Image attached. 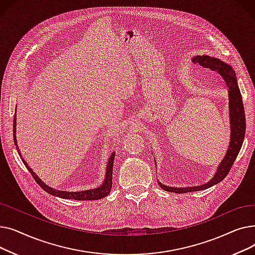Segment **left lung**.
<instances>
[{"label": "left lung", "instance_id": "1", "mask_svg": "<svg viewBox=\"0 0 255 255\" xmlns=\"http://www.w3.org/2000/svg\"><path fill=\"white\" fill-rule=\"evenodd\" d=\"M192 62L197 63L199 66H202L210 73L216 75L217 78L221 79L227 92H229V112H230V127H231V139L229 148H227L226 154L219 163L215 175L213 178L203 184L197 186H189V187H171L162 184L158 181L159 186L162 189L168 192H176V193H186V192H193L205 190L210 187L220 183L229 173L232 168L235 160L242 146L245 131H246V123H245V112L244 105L242 102V96L238 86L237 76L233 67L229 64L224 63L218 58H214L211 56H194ZM156 164V161H155Z\"/></svg>", "mask_w": 255, "mask_h": 255}]
</instances>
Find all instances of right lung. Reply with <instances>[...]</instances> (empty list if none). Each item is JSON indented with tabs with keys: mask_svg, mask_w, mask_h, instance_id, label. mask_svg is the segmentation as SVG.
Wrapping results in <instances>:
<instances>
[{
	"mask_svg": "<svg viewBox=\"0 0 255 255\" xmlns=\"http://www.w3.org/2000/svg\"><path fill=\"white\" fill-rule=\"evenodd\" d=\"M15 112H16V109H15ZM13 140H14V144L16 146L17 153L20 156L23 164L25 165L26 168L29 169L32 177L35 179L37 184L47 193H49L53 196L61 197V198L75 199V200H96V199H101L110 194V192L112 190V187H113V166H114V160H115L116 152H113L111 154L109 160H107V164H106V168H105L106 169L105 177H104L103 183L99 187H96V188H94V189H88V190H82V191H63V190L55 189V188H52V187H49L48 185H46L41 179H40L36 175V173L33 171V169L28 165V163L24 161V159L22 158L20 151L18 149L17 140H16V114H14V118H13Z\"/></svg>",
	"mask_w": 255,
	"mask_h": 255,
	"instance_id": "obj_1",
	"label": "right lung"
}]
</instances>
